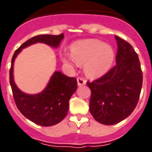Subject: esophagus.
<instances>
[{
	"label": "esophagus",
	"instance_id": "34e87169",
	"mask_svg": "<svg viewBox=\"0 0 152 152\" xmlns=\"http://www.w3.org/2000/svg\"><path fill=\"white\" fill-rule=\"evenodd\" d=\"M77 82H78V86H83V85L86 84L87 81L85 80L84 78H82V77H79V78H77Z\"/></svg>",
	"mask_w": 152,
	"mask_h": 152
}]
</instances>
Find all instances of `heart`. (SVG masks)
Masks as SVG:
<instances>
[{
  "instance_id": "heart-1",
  "label": "heart",
  "mask_w": 152,
  "mask_h": 152,
  "mask_svg": "<svg viewBox=\"0 0 152 152\" xmlns=\"http://www.w3.org/2000/svg\"><path fill=\"white\" fill-rule=\"evenodd\" d=\"M72 56H64L62 61L67 64H85V74L91 78L101 77L111 67L115 50L110 45L96 39L79 41L72 46Z\"/></svg>"
}]
</instances>
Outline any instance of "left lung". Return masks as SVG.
I'll list each match as a JSON object with an SVG mask.
<instances>
[{"mask_svg": "<svg viewBox=\"0 0 152 152\" xmlns=\"http://www.w3.org/2000/svg\"><path fill=\"white\" fill-rule=\"evenodd\" d=\"M116 64L102 78L87 84L91 89L89 110L102 124L113 125L131 115L142 86L139 59L133 47L115 36Z\"/></svg>", "mask_w": 152, "mask_h": 152, "instance_id": "1", "label": "left lung"}]
</instances>
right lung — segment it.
I'll return each mask as SVG.
<instances>
[{
  "label": "right lung",
  "mask_w": 152,
  "mask_h": 152,
  "mask_svg": "<svg viewBox=\"0 0 152 152\" xmlns=\"http://www.w3.org/2000/svg\"><path fill=\"white\" fill-rule=\"evenodd\" d=\"M63 38V33L60 35L45 34L33 37L15 50L11 60L10 83L16 105L27 119L38 125L52 126L64 119L69 110V99L78 88L77 79L68 77L60 71H56L42 92L33 95L27 94L19 89L14 81L15 60L22 49L33 44L41 42L56 48Z\"/></svg>",
  "instance_id": "obj_1"
}]
</instances>
